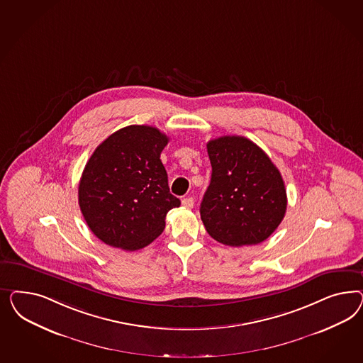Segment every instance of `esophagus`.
<instances>
[{
	"instance_id": "1",
	"label": "esophagus",
	"mask_w": 363,
	"mask_h": 363,
	"mask_svg": "<svg viewBox=\"0 0 363 363\" xmlns=\"http://www.w3.org/2000/svg\"><path fill=\"white\" fill-rule=\"evenodd\" d=\"M182 205L187 208V209H190V208H193L194 206V199L191 197H186L182 199Z\"/></svg>"
}]
</instances>
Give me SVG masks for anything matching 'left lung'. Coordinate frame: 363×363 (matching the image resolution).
Returning <instances> with one entry per match:
<instances>
[{"label":"left lung","mask_w":363,"mask_h":363,"mask_svg":"<svg viewBox=\"0 0 363 363\" xmlns=\"http://www.w3.org/2000/svg\"><path fill=\"white\" fill-rule=\"evenodd\" d=\"M206 147L211 179L199 209L205 229L216 241L237 247L267 240L287 208L279 170L241 135H223Z\"/></svg>","instance_id":"left-lung-1"}]
</instances>
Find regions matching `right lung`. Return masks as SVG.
I'll return each instance as SVG.
<instances>
[{"label":"right lung","mask_w":363,"mask_h":363,"mask_svg":"<svg viewBox=\"0 0 363 363\" xmlns=\"http://www.w3.org/2000/svg\"><path fill=\"white\" fill-rule=\"evenodd\" d=\"M167 143L157 128L130 125L91 154L79 181L78 203L101 241L134 252L164 231L167 211L181 205L170 194L160 158Z\"/></svg>","instance_id":"add662e5"}]
</instances>
